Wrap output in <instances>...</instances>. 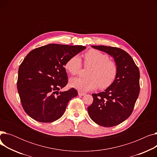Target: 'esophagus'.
Wrapping results in <instances>:
<instances>
[{
    "mask_svg": "<svg viewBox=\"0 0 157 157\" xmlns=\"http://www.w3.org/2000/svg\"><path fill=\"white\" fill-rule=\"evenodd\" d=\"M78 95H79V96H83V95H85V93H83V92H81L79 91V92H78Z\"/></svg>",
    "mask_w": 157,
    "mask_h": 157,
    "instance_id": "1",
    "label": "esophagus"
}]
</instances>
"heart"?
Segmentation results:
<instances>
[{
  "label": "heart",
  "mask_w": 157,
  "mask_h": 157,
  "mask_svg": "<svg viewBox=\"0 0 157 157\" xmlns=\"http://www.w3.org/2000/svg\"><path fill=\"white\" fill-rule=\"evenodd\" d=\"M84 65L90 67L86 77L74 78L71 85L81 92L90 91L97 88L109 87L116 79L118 74L117 63L109 60V56L100 51L92 49L85 54ZM65 67L72 75L78 74L82 67V62L78 55H74L67 60Z\"/></svg>",
  "instance_id": "b5f03b06"
}]
</instances>
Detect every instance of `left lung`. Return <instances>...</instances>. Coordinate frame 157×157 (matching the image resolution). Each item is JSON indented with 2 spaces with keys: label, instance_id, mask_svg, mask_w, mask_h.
Returning <instances> with one entry per match:
<instances>
[{
  "label": "left lung",
  "instance_id": "left-lung-1",
  "mask_svg": "<svg viewBox=\"0 0 157 157\" xmlns=\"http://www.w3.org/2000/svg\"><path fill=\"white\" fill-rule=\"evenodd\" d=\"M112 56L118 65L117 76L104 92L93 94L88 107L90 117L104 127L118 125L133 111L140 92V72L132 58L123 49L112 46H92Z\"/></svg>",
  "mask_w": 157,
  "mask_h": 157
}]
</instances>
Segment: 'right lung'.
I'll use <instances>...</instances> for the list:
<instances>
[{
    "instance_id": "obj_1",
    "label": "right lung",
    "mask_w": 157,
    "mask_h": 157,
    "mask_svg": "<svg viewBox=\"0 0 157 157\" xmlns=\"http://www.w3.org/2000/svg\"><path fill=\"white\" fill-rule=\"evenodd\" d=\"M85 48L49 44L33 49L25 56L18 69L17 89L23 108L29 117L49 123L62 116L69 101L78 95L74 88L59 92L68 83L64 65Z\"/></svg>"
}]
</instances>
